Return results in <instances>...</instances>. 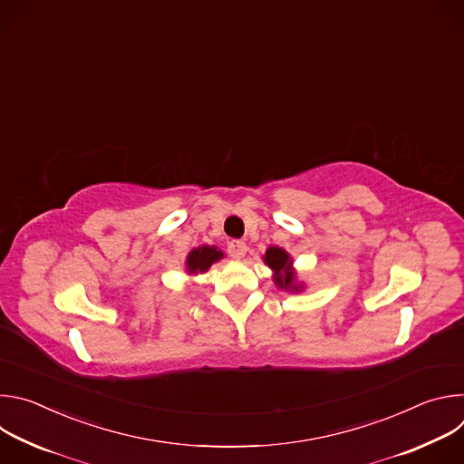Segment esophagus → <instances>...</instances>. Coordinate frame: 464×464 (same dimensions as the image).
<instances>
[{
	"instance_id": "obj_1",
	"label": "esophagus",
	"mask_w": 464,
	"mask_h": 464,
	"mask_svg": "<svg viewBox=\"0 0 464 464\" xmlns=\"http://www.w3.org/2000/svg\"><path fill=\"white\" fill-rule=\"evenodd\" d=\"M246 251H247V246H246V242H242V240H233V242H229V246H227V253H229L233 258H242V256L246 255Z\"/></svg>"
}]
</instances>
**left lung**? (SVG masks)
Here are the masks:
<instances>
[{"mask_svg":"<svg viewBox=\"0 0 464 464\" xmlns=\"http://www.w3.org/2000/svg\"><path fill=\"white\" fill-rule=\"evenodd\" d=\"M262 260L274 272V283L277 288L292 294H299L304 290V285L297 281V272L294 268V258L290 253L279 246H270Z\"/></svg>","mask_w":464,"mask_h":464,"instance_id":"1","label":"left lung"}]
</instances>
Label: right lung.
I'll list each match as a JSON object with an SVG mask.
<instances>
[{"label": "right lung", "mask_w": 464, "mask_h": 464, "mask_svg": "<svg viewBox=\"0 0 464 464\" xmlns=\"http://www.w3.org/2000/svg\"><path fill=\"white\" fill-rule=\"evenodd\" d=\"M220 258H224V251L217 246H198L188 251L185 258V270L188 276L206 274Z\"/></svg>", "instance_id": "add662e5"}]
</instances>
